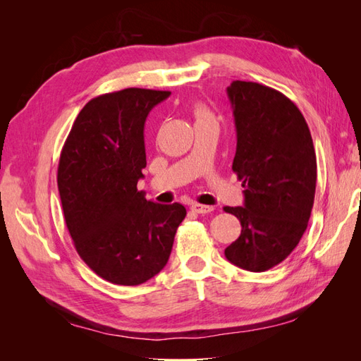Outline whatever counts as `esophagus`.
Instances as JSON below:
<instances>
[{
  "label": "esophagus",
  "instance_id": "obj_1",
  "mask_svg": "<svg viewBox=\"0 0 361 361\" xmlns=\"http://www.w3.org/2000/svg\"><path fill=\"white\" fill-rule=\"evenodd\" d=\"M191 211H194L195 214H209L214 211L212 206H206V204H200V203H192L191 204Z\"/></svg>",
  "mask_w": 361,
  "mask_h": 361
}]
</instances>
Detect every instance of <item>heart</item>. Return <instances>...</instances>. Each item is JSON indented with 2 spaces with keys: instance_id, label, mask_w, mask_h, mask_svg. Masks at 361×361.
<instances>
[{
  "instance_id": "obj_1",
  "label": "heart",
  "mask_w": 361,
  "mask_h": 361,
  "mask_svg": "<svg viewBox=\"0 0 361 361\" xmlns=\"http://www.w3.org/2000/svg\"><path fill=\"white\" fill-rule=\"evenodd\" d=\"M194 116H195V120H199V118L209 117V116H211V113L207 111L204 106H202V105H197V106L194 108Z\"/></svg>"
}]
</instances>
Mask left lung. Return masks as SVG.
<instances>
[{"mask_svg": "<svg viewBox=\"0 0 361 361\" xmlns=\"http://www.w3.org/2000/svg\"><path fill=\"white\" fill-rule=\"evenodd\" d=\"M236 126L232 170L244 206L224 211L243 231L224 250L233 265L264 272L285 260L307 228L316 190V154L305 118L289 97L250 81L227 87Z\"/></svg>", "mask_w": 361, "mask_h": 361, "instance_id": "left-lung-1", "label": "left lung"}]
</instances>
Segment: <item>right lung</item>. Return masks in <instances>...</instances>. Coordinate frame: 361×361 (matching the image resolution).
Segmentation results:
<instances>
[{
	"label": "right lung",
	"mask_w": 361,
	"mask_h": 361,
	"mask_svg": "<svg viewBox=\"0 0 361 361\" xmlns=\"http://www.w3.org/2000/svg\"><path fill=\"white\" fill-rule=\"evenodd\" d=\"M170 92L125 89L84 105L60 155L64 221L80 257L104 280L137 286L166 267L187 209L137 190L146 167L145 122Z\"/></svg>",
	"instance_id": "1"
}]
</instances>
